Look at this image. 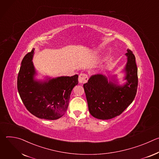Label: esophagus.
Returning a JSON list of instances; mask_svg holds the SVG:
<instances>
[{
    "mask_svg": "<svg viewBox=\"0 0 159 159\" xmlns=\"http://www.w3.org/2000/svg\"><path fill=\"white\" fill-rule=\"evenodd\" d=\"M88 75L85 74H80L79 76V82L80 84L86 83L88 80Z\"/></svg>",
    "mask_w": 159,
    "mask_h": 159,
    "instance_id": "obj_1",
    "label": "esophagus"
}]
</instances>
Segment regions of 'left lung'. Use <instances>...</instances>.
I'll list each match as a JSON object with an SVG mask.
<instances>
[{
  "label": "left lung",
  "mask_w": 159,
  "mask_h": 159,
  "mask_svg": "<svg viewBox=\"0 0 159 159\" xmlns=\"http://www.w3.org/2000/svg\"><path fill=\"white\" fill-rule=\"evenodd\" d=\"M125 54L127 62L121 72L126 82L121 85L116 75L97 74L84 84L89 111L96 118L106 120L119 116L133 102L138 87V69L135 57L130 50Z\"/></svg>",
  "instance_id": "8db88e82"
}]
</instances>
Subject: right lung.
I'll return each mask as SVG.
<instances>
[{
	"label": "right lung",
	"mask_w": 159,
	"mask_h": 159,
	"mask_svg": "<svg viewBox=\"0 0 159 159\" xmlns=\"http://www.w3.org/2000/svg\"><path fill=\"white\" fill-rule=\"evenodd\" d=\"M34 48L21 62L17 77V89L26 109L38 118L55 120L61 118L69 106L73 88L78 84L77 75L37 79L33 62Z\"/></svg>",
	"instance_id": "add662e5"
}]
</instances>
